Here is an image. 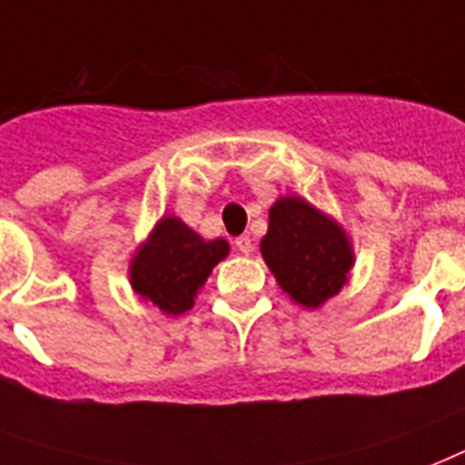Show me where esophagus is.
Segmentation results:
<instances>
[{
    "instance_id": "1",
    "label": "esophagus",
    "mask_w": 465,
    "mask_h": 465,
    "mask_svg": "<svg viewBox=\"0 0 465 465\" xmlns=\"http://www.w3.org/2000/svg\"><path fill=\"white\" fill-rule=\"evenodd\" d=\"M233 246L239 248L241 253H251V251H253V241H251V236H246V233H243V236H236V241H233Z\"/></svg>"
}]
</instances>
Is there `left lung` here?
Segmentation results:
<instances>
[{
  "mask_svg": "<svg viewBox=\"0 0 465 465\" xmlns=\"http://www.w3.org/2000/svg\"><path fill=\"white\" fill-rule=\"evenodd\" d=\"M261 253L280 288L302 307H319L336 295L353 263L341 229L300 197L272 204Z\"/></svg>",
  "mask_w": 465,
  "mask_h": 465,
  "instance_id": "obj_1",
  "label": "left lung"
}]
</instances>
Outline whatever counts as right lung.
<instances>
[{
  "label": "right lung",
  "instance_id": "obj_1",
  "mask_svg": "<svg viewBox=\"0 0 465 465\" xmlns=\"http://www.w3.org/2000/svg\"><path fill=\"white\" fill-rule=\"evenodd\" d=\"M229 253L224 239L204 241L180 219L165 217L131 263V285L165 314H183L212 268Z\"/></svg>",
  "mask_w": 465,
  "mask_h": 465
}]
</instances>
